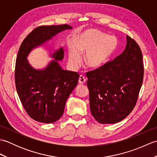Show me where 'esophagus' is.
Wrapping results in <instances>:
<instances>
[{
    "label": "esophagus",
    "instance_id": "34e87169",
    "mask_svg": "<svg viewBox=\"0 0 157 157\" xmlns=\"http://www.w3.org/2000/svg\"><path fill=\"white\" fill-rule=\"evenodd\" d=\"M85 82H86L85 77L83 75H81L80 76H79V84H85Z\"/></svg>",
    "mask_w": 157,
    "mask_h": 157
}]
</instances>
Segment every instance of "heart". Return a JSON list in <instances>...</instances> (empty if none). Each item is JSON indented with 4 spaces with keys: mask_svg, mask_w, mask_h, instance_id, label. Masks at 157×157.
Listing matches in <instances>:
<instances>
[{
    "mask_svg": "<svg viewBox=\"0 0 157 157\" xmlns=\"http://www.w3.org/2000/svg\"><path fill=\"white\" fill-rule=\"evenodd\" d=\"M115 40L111 36L94 29L86 30L75 42V47L71 46L68 52V64L70 68L77 70L82 63V54L86 65L93 69L98 68L106 61L115 50Z\"/></svg>",
    "mask_w": 157,
    "mask_h": 157,
    "instance_id": "heart-1",
    "label": "heart"
}]
</instances>
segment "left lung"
I'll return each mask as SVG.
<instances>
[{"mask_svg": "<svg viewBox=\"0 0 157 157\" xmlns=\"http://www.w3.org/2000/svg\"><path fill=\"white\" fill-rule=\"evenodd\" d=\"M92 115L102 124L116 123L132 111L138 101L144 78L142 51L127 36L121 55L86 73Z\"/></svg>", "mask_w": 157, "mask_h": 157, "instance_id": "8db88e82", "label": "left lung"}]
</instances>
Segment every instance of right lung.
Instances as JSON below:
<instances>
[{
    "label": "right lung",
    "mask_w": 157,
    "mask_h": 157,
    "mask_svg": "<svg viewBox=\"0 0 157 157\" xmlns=\"http://www.w3.org/2000/svg\"><path fill=\"white\" fill-rule=\"evenodd\" d=\"M71 28L67 24L39 26L26 36L20 46L15 69L16 90L26 113L36 121L51 123L61 117L67 100L78 84L79 75L59 66L56 61L64 57L62 48L52 55L56 61H52L43 70L32 68L27 56L34 48L58 33Z\"/></svg>",
    "instance_id": "obj_1"
}]
</instances>
